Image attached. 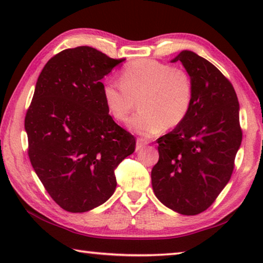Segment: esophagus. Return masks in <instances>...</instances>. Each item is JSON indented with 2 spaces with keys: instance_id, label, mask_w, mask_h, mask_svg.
I'll use <instances>...</instances> for the list:
<instances>
[{
  "instance_id": "esophagus-1",
  "label": "esophagus",
  "mask_w": 263,
  "mask_h": 263,
  "mask_svg": "<svg viewBox=\"0 0 263 263\" xmlns=\"http://www.w3.org/2000/svg\"><path fill=\"white\" fill-rule=\"evenodd\" d=\"M147 144H148L147 140L142 139V138H138L137 145H136V151H140L142 147H145V146Z\"/></svg>"
}]
</instances>
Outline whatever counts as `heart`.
<instances>
[{
    "mask_svg": "<svg viewBox=\"0 0 263 263\" xmlns=\"http://www.w3.org/2000/svg\"><path fill=\"white\" fill-rule=\"evenodd\" d=\"M119 82L104 81L102 99L118 122L126 121L137 101L139 111L127 126L138 135H159L166 127L180 126L188 117L194 86L186 70L157 60L138 59L122 68Z\"/></svg>",
    "mask_w": 263,
    "mask_h": 263,
    "instance_id": "heart-1",
    "label": "heart"
}]
</instances>
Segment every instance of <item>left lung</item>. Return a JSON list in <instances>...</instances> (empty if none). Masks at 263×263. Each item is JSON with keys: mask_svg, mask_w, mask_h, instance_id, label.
<instances>
[{"mask_svg": "<svg viewBox=\"0 0 263 263\" xmlns=\"http://www.w3.org/2000/svg\"><path fill=\"white\" fill-rule=\"evenodd\" d=\"M176 61L193 80V105L180 126L157 140L159 161L151 177L163 205L195 216L210 208L230 181L242 131L229 79L191 51H182L172 60Z\"/></svg>", "mask_w": 263, "mask_h": 263, "instance_id": "1", "label": "left lung"}]
</instances>
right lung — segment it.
<instances>
[{
  "label": "right lung",
  "instance_id": "obj_1",
  "mask_svg": "<svg viewBox=\"0 0 263 263\" xmlns=\"http://www.w3.org/2000/svg\"><path fill=\"white\" fill-rule=\"evenodd\" d=\"M125 59L79 46L47 61L25 116L28 154L58 205L86 212L115 193V169L136 149L102 99L101 80Z\"/></svg>",
  "mask_w": 263,
  "mask_h": 263
}]
</instances>
